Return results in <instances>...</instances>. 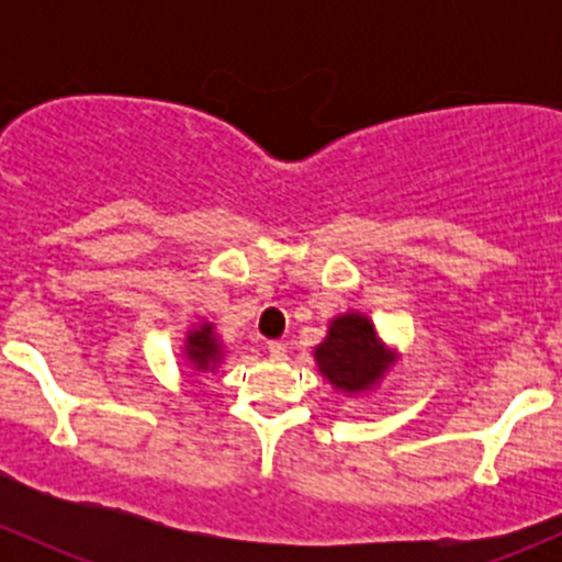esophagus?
<instances>
[{
    "label": "esophagus",
    "mask_w": 562,
    "mask_h": 562,
    "mask_svg": "<svg viewBox=\"0 0 562 562\" xmlns=\"http://www.w3.org/2000/svg\"><path fill=\"white\" fill-rule=\"evenodd\" d=\"M269 356L274 361H285L288 359V348L282 342H269Z\"/></svg>",
    "instance_id": "1"
}]
</instances>
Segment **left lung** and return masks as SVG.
Instances as JSON below:
<instances>
[{
  "mask_svg": "<svg viewBox=\"0 0 562 562\" xmlns=\"http://www.w3.org/2000/svg\"><path fill=\"white\" fill-rule=\"evenodd\" d=\"M323 381L342 396H367L383 383L400 353L378 334L364 313H339L326 326V337L313 348Z\"/></svg>",
  "mask_w": 562,
  "mask_h": 562,
  "instance_id": "1",
  "label": "left lung"
}]
</instances>
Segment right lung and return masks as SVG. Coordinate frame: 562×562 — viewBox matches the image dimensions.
Instances as JSON below:
<instances>
[{"label":"right lung","instance_id":"right-lung-1","mask_svg":"<svg viewBox=\"0 0 562 562\" xmlns=\"http://www.w3.org/2000/svg\"><path fill=\"white\" fill-rule=\"evenodd\" d=\"M228 359V348L220 339L217 326L212 321H198L187 328L181 345V361L192 370V375H214Z\"/></svg>","mask_w":562,"mask_h":562}]
</instances>
